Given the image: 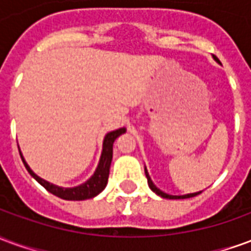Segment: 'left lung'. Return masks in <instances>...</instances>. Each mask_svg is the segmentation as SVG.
<instances>
[{
  "instance_id": "8db88e82",
  "label": "left lung",
  "mask_w": 251,
  "mask_h": 251,
  "mask_svg": "<svg viewBox=\"0 0 251 251\" xmlns=\"http://www.w3.org/2000/svg\"><path fill=\"white\" fill-rule=\"evenodd\" d=\"M214 60L219 63V60H218L216 57H214ZM145 176H147V179H148V184H149V188L152 189L154 194H157L158 196L164 198V199H188V198H194V196H196V195L201 194V191H199V192H194V194H187V195H169V194H165L164 191H161V189L157 188V187L154 185V183H153L152 179H151V176H149V174H148L147 167H145Z\"/></svg>"
}]
</instances>
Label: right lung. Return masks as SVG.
<instances>
[{
	"label": "right lung",
	"mask_w": 251,
	"mask_h": 251,
	"mask_svg": "<svg viewBox=\"0 0 251 251\" xmlns=\"http://www.w3.org/2000/svg\"><path fill=\"white\" fill-rule=\"evenodd\" d=\"M126 131V127H120L117 130L109 131L103 138V144H102V153H100V157H99L98 167L95 169V172L93 174V176L87 179L82 184L76 185V187H59L56 184H52L47 180L41 179L40 176L37 175L30 169V167L28 165V163L25 161L23 153L20 151V156L23 158V163H24L25 168L29 172V175L33 177V179L40 183L44 188L51 192L57 198H62L64 200H86L91 199V198H95L97 195H99L107 185V179H109L110 174V165H111V160H113V144L114 141Z\"/></svg>",
	"instance_id": "obj_1"
}]
</instances>
